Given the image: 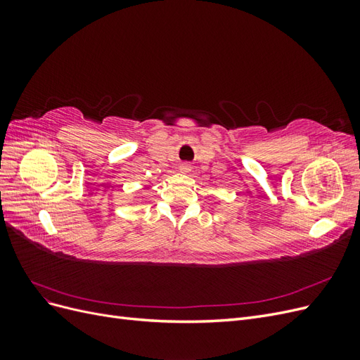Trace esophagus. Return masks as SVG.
Returning <instances> with one entry per match:
<instances>
[{
	"instance_id": "1",
	"label": "esophagus",
	"mask_w": 360,
	"mask_h": 360,
	"mask_svg": "<svg viewBox=\"0 0 360 360\" xmlns=\"http://www.w3.org/2000/svg\"><path fill=\"white\" fill-rule=\"evenodd\" d=\"M179 169H180V172H181V174H188V172L191 171V165H189L188 162H183V163H180Z\"/></svg>"
}]
</instances>
